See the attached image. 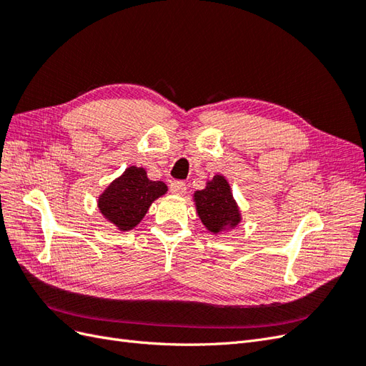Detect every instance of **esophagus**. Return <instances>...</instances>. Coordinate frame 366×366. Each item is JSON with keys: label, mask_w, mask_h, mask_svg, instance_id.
I'll return each instance as SVG.
<instances>
[{"label": "esophagus", "mask_w": 366, "mask_h": 366, "mask_svg": "<svg viewBox=\"0 0 366 366\" xmlns=\"http://www.w3.org/2000/svg\"><path fill=\"white\" fill-rule=\"evenodd\" d=\"M169 189L175 195H183V194H186V184L183 182H172Z\"/></svg>", "instance_id": "34e87169"}]
</instances>
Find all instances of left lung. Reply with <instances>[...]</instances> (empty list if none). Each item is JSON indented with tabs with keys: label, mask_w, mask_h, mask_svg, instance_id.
<instances>
[{
	"label": "left lung",
	"mask_w": 366,
	"mask_h": 366,
	"mask_svg": "<svg viewBox=\"0 0 366 366\" xmlns=\"http://www.w3.org/2000/svg\"><path fill=\"white\" fill-rule=\"evenodd\" d=\"M194 200L198 217L212 234L235 227L241 221L239 209L223 175H215L207 182L204 189L194 194Z\"/></svg>",
	"instance_id": "1"
}]
</instances>
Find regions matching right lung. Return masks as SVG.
Segmentation results:
<instances>
[{"instance_id":"obj_1","label":"right lung","mask_w":366,"mask_h":366,"mask_svg":"<svg viewBox=\"0 0 366 366\" xmlns=\"http://www.w3.org/2000/svg\"><path fill=\"white\" fill-rule=\"evenodd\" d=\"M166 191L168 186L163 182H152L145 169L129 166L99 197L97 206L109 223L125 232L134 229L148 212L151 203Z\"/></svg>"}]
</instances>
